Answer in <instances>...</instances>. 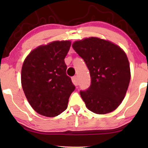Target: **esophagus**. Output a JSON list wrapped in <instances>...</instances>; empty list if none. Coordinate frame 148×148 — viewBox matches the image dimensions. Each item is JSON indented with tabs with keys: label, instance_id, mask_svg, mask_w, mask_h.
<instances>
[{
	"label": "esophagus",
	"instance_id": "1",
	"mask_svg": "<svg viewBox=\"0 0 148 148\" xmlns=\"http://www.w3.org/2000/svg\"><path fill=\"white\" fill-rule=\"evenodd\" d=\"M72 82L75 86H77L79 85V82L77 80V76H74L72 77Z\"/></svg>",
	"mask_w": 148,
	"mask_h": 148
}]
</instances>
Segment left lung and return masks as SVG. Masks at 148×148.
<instances>
[{"label": "left lung", "instance_id": "obj_1", "mask_svg": "<svg viewBox=\"0 0 148 148\" xmlns=\"http://www.w3.org/2000/svg\"><path fill=\"white\" fill-rule=\"evenodd\" d=\"M72 46L90 71V86L80 91L86 107L96 114L112 112L124 99L130 82L125 52L112 42L95 37L75 42Z\"/></svg>", "mask_w": 148, "mask_h": 148}]
</instances>
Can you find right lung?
Returning a JSON list of instances; mask_svg holds the SVG:
<instances>
[{
    "label": "right lung",
    "mask_w": 148,
    "mask_h": 148,
    "mask_svg": "<svg viewBox=\"0 0 148 148\" xmlns=\"http://www.w3.org/2000/svg\"><path fill=\"white\" fill-rule=\"evenodd\" d=\"M70 41H54L30 52L21 69L23 92L38 114L54 117L67 108L69 98L75 87L66 75L64 58Z\"/></svg>",
    "instance_id": "right-lung-1"
}]
</instances>
